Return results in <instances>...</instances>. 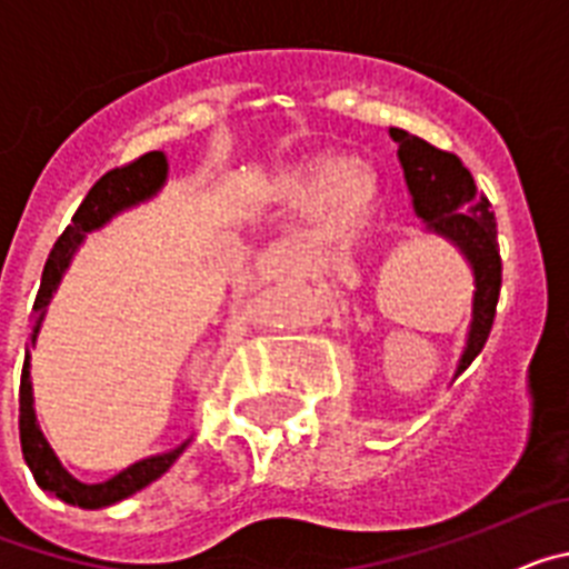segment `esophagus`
<instances>
[{"label": "esophagus", "mask_w": 569, "mask_h": 569, "mask_svg": "<svg viewBox=\"0 0 569 569\" xmlns=\"http://www.w3.org/2000/svg\"><path fill=\"white\" fill-rule=\"evenodd\" d=\"M284 270H288V256H284L281 248H268L264 253L256 256L253 264H250V276L259 281L276 279V276H281Z\"/></svg>", "instance_id": "obj_1"}]
</instances>
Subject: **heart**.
Masks as SVG:
<instances>
[{"mask_svg":"<svg viewBox=\"0 0 569 569\" xmlns=\"http://www.w3.org/2000/svg\"><path fill=\"white\" fill-rule=\"evenodd\" d=\"M270 196L293 210L310 208L301 248L319 253L359 233L379 204V179L339 153H319L276 170Z\"/></svg>","mask_w":569,"mask_h":569,"instance_id":"heart-1","label":"heart"}]
</instances>
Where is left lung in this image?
<instances>
[{
  "instance_id": "8db88e82",
  "label": "left lung",
  "mask_w": 569,
  "mask_h": 569,
  "mask_svg": "<svg viewBox=\"0 0 569 569\" xmlns=\"http://www.w3.org/2000/svg\"><path fill=\"white\" fill-rule=\"evenodd\" d=\"M399 148V164L413 202V213L425 224V233L450 241L472 273V310L467 325L456 376L481 353L496 316L501 290V256L496 241V216L487 196L479 193L470 170L459 156L433 148L419 136L401 128L387 130Z\"/></svg>"
}]
</instances>
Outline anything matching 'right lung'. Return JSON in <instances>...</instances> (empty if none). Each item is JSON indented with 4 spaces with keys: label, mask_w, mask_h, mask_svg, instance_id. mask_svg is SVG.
Here are the masks:
<instances>
[{
    "label": "right lung",
    "mask_w": 569,
    "mask_h": 569,
    "mask_svg": "<svg viewBox=\"0 0 569 569\" xmlns=\"http://www.w3.org/2000/svg\"><path fill=\"white\" fill-rule=\"evenodd\" d=\"M164 182H168V156L162 150L144 153L142 159H136V162L124 164V168H116L110 173H104L90 188V193L84 196V202L73 213V222L68 224V230L59 236V241L50 250L48 261H44L42 284H39L37 301H33V313H30L28 350H24L22 381H19V441H22L24 465H28L37 485L48 496L64 501V505L82 507V510H102V507L116 505V501L128 499V496L139 492L142 487H148L150 481H156L162 472H168L173 467V461L182 456L190 439L182 441V445H176L173 450H164V453L133 461V465L124 467L122 472H116L113 479L108 481H99V485L79 481L73 472L64 470L59 456L53 453L50 441L44 439L42 427H39L37 407H33V381H30V347L37 345L50 299L57 293L64 270L70 268V261H73L77 250L82 248V241L88 239V233L104 228L113 216L150 202L164 188Z\"/></svg>",
    "instance_id": "obj_1"
}]
</instances>
